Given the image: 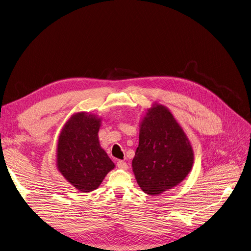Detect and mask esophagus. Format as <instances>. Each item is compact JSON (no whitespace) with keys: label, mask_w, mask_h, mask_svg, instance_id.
Wrapping results in <instances>:
<instances>
[{"label":"esophagus","mask_w":251,"mask_h":251,"mask_svg":"<svg viewBox=\"0 0 251 251\" xmlns=\"http://www.w3.org/2000/svg\"><path fill=\"white\" fill-rule=\"evenodd\" d=\"M117 167L119 169H122V170H127L128 169V164L125 162V161H122V160H119L117 162Z\"/></svg>","instance_id":"34e87169"}]
</instances>
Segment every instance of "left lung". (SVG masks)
Wrapping results in <instances>:
<instances>
[{"label": "left lung", "instance_id": "1", "mask_svg": "<svg viewBox=\"0 0 251 251\" xmlns=\"http://www.w3.org/2000/svg\"><path fill=\"white\" fill-rule=\"evenodd\" d=\"M139 127L132 169L142 191L161 194L181 183L191 171L192 145L170 110L161 104L147 109Z\"/></svg>", "mask_w": 251, "mask_h": 251}]
</instances>
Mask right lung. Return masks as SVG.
I'll return each mask as SVG.
<instances>
[{"label":"right lung","mask_w":251,"mask_h":251,"mask_svg":"<svg viewBox=\"0 0 251 251\" xmlns=\"http://www.w3.org/2000/svg\"><path fill=\"white\" fill-rule=\"evenodd\" d=\"M101 118L87 112L75 113L61 130L57 144V168L80 192L97 189L115 167L100 146Z\"/></svg>","instance_id":"right-lung-1"}]
</instances>
